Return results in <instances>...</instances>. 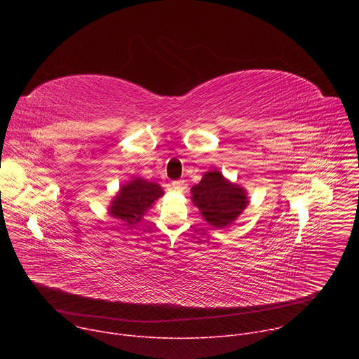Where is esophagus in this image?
I'll list each match as a JSON object with an SVG mask.
<instances>
[{
  "instance_id": "34e87169",
  "label": "esophagus",
  "mask_w": 359,
  "mask_h": 359,
  "mask_svg": "<svg viewBox=\"0 0 359 359\" xmlns=\"http://www.w3.org/2000/svg\"><path fill=\"white\" fill-rule=\"evenodd\" d=\"M172 187L176 191H183L186 189V183H184V180H175V182H172Z\"/></svg>"
}]
</instances>
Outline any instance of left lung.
I'll return each mask as SVG.
<instances>
[{
  "label": "left lung",
  "mask_w": 359,
  "mask_h": 359,
  "mask_svg": "<svg viewBox=\"0 0 359 359\" xmlns=\"http://www.w3.org/2000/svg\"><path fill=\"white\" fill-rule=\"evenodd\" d=\"M191 201L200 210L203 219L216 229H224L247 208V191L219 172L212 170L203 175L198 184L191 187Z\"/></svg>",
  "instance_id": "8db88e82"
}]
</instances>
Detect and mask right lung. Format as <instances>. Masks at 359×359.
<instances>
[{"mask_svg": "<svg viewBox=\"0 0 359 359\" xmlns=\"http://www.w3.org/2000/svg\"><path fill=\"white\" fill-rule=\"evenodd\" d=\"M162 196L163 190L159 184L136 177L121 187L111 203L109 215L122 220L126 226H133L142 220L147 209Z\"/></svg>", "mask_w": 359, "mask_h": 359, "instance_id": "right-lung-1", "label": "right lung"}]
</instances>
